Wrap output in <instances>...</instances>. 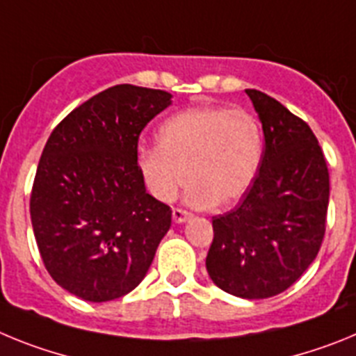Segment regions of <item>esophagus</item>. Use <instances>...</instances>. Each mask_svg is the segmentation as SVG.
Instances as JSON below:
<instances>
[{
  "mask_svg": "<svg viewBox=\"0 0 356 356\" xmlns=\"http://www.w3.org/2000/svg\"><path fill=\"white\" fill-rule=\"evenodd\" d=\"M187 219H191V213H188V212H185V210H181V209L172 210V221H175V222L181 225V222H185Z\"/></svg>",
  "mask_w": 356,
  "mask_h": 356,
  "instance_id": "1",
  "label": "esophagus"
}]
</instances>
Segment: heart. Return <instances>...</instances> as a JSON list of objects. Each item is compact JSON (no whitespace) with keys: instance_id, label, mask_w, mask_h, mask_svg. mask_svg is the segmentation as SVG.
Returning a JSON list of instances; mask_svg holds the SVG:
<instances>
[{"instance_id":"b5f03b06","label":"heart","mask_w":356,"mask_h":356,"mask_svg":"<svg viewBox=\"0 0 356 356\" xmlns=\"http://www.w3.org/2000/svg\"><path fill=\"white\" fill-rule=\"evenodd\" d=\"M156 144L139 155L147 193L169 203L188 178L185 201L194 209L237 203L253 185L264 156L259 119L241 108L178 112L160 124Z\"/></svg>"}]
</instances>
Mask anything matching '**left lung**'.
Masks as SVG:
<instances>
[{
    "mask_svg": "<svg viewBox=\"0 0 356 356\" xmlns=\"http://www.w3.org/2000/svg\"><path fill=\"white\" fill-rule=\"evenodd\" d=\"M262 122L259 175L238 207L213 217L207 271L244 300L287 291L316 260L325 237L330 176L316 135L275 97L246 89Z\"/></svg>",
    "mask_w": 356,
    "mask_h": 356,
    "instance_id": "8db88e82",
    "label": "left lung"
}]
</instances>
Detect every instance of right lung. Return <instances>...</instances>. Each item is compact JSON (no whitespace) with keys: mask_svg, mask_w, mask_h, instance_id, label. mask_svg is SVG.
Masks as SVG:
<instances>
[{"mask_svg":"<svg viewBox=\"0 0 356 356\" xmlns=\"http://www.w3.org/2000/svg\"><path fill=\"white\" fill-rule=\"evenodd\" d=\"M171 94L115 85L74 108L49 135L31 188L42 262L85 301L118 300L140 284L171 209L146 193L137 143Z\"/></svg>","mask_w":356,"mask_h":356,"instance_id":"1","label":"right lung"}]
</instances>
